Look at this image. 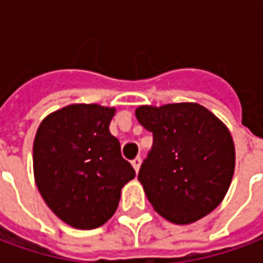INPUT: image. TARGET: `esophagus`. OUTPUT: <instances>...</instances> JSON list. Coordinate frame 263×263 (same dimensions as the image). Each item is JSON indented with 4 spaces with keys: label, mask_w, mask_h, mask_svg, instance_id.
<instances>
[{
    "label": "esophagus",
    "mask_w": 263,
    "mask_h": 263,
    "mask_svg": "<svg viewBox=\"0 0 263 263\" xmlns=\"http://www.w3.org/2000/svg\"><path fill=\"white\" fill-rule=\"evenodd\" d=\"M141 163H142V159H141L139 156H137L135 159L132 160V166H134V169H135V172L139 171V167H141Z\"/></svg>",
    "instance_id": "34e87169"
}]
</instances>
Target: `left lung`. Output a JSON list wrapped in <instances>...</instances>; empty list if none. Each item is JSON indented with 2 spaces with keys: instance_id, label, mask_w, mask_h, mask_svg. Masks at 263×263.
<instances>
[{
  "instance_id": "8db88e82",
  "label": "left lung",
  "mask_w": 263,
  "mask_h": 263,
  "mask_svg": "<svg viewBox=\"0 0 263 263\" xmlns=\"http://www.w3.org/2000/svg\"><path fill=\"white\" fill-rule=\"evenodd\" d=\"M139 124L154 134L138 180L166 220L192 224L226 197L235 167V148L228 128L196 103L141 105Z\"/></svg>"
}]
</instances>
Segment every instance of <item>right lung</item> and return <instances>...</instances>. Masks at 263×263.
I'll return each instance as SVG.
<instances>
[{
	"instance_id": "1",
	"label": "right lung",
	"mask_w": 263,
	"mask_h": 263,
	"mask_svg": "<svg viewBox=\"0 0 263 263\" xmlns=\"http://www.w3.org/2000/svg\"><path fill=\"white\" fill-rule=\"evenodd\" d=\"M114 107L71 104L49 114L33 141V175L45 203L79 230L98 228L114 215L121 189L135 177L111 135Z\"/></svg>"
}]
</instances>
